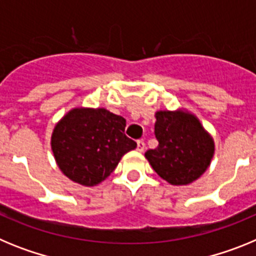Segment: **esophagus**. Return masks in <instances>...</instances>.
<instances>
[{
    "mask_svg": "<svg viewBox=\"0 0 256 256\" xmlns=\"http://www.w3.org/2000/svg\"><path fill=\"white\" fill-rule=\"evenodd\" d=\"M144 148H146V144H144V141L137 142V151H140V152H144Z\"/></svg>",
    "mask_w": 256,
    "mask_h": 256,
    "instance_id": "obj_1",
    "label": "esophagus"
}]
</instances>
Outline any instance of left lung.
Returning <instances> with one entry per match:
<instances>
[{
  "label": "left lung",
  "mask_w": 256,
  "mask_h": 256,
  "mask_svg": "<svg viewBox=\"0 0 256 256\" xmlns=\"http://www.w3.org/2000/svg\"><path fill=\"white\" fill-rule=\"evenodd\" d=\"M159 146L144 156L158 176L173 186H186L209 168L216 144L196 115L186 110L155 112Z\"/></svg>",
  "instance_id": "obj_1"
}]
</instances>
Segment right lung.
<instances>
[{"instance_id":"1","label":"right lung","mask_w":256,"mask_h":256,"mask_svg":"<svg viewBox=\"0 0 256 256\" xmlns=\"http://www.w3.org/2000/svg\"><path fill=\"white\" fill-rule=\"evenodd\" d=\"M126 119L105 108H74L56 123L51 148L56 164L70 180L94 187L137 148L124 134Z\"/></svg>"}]
</instances>
